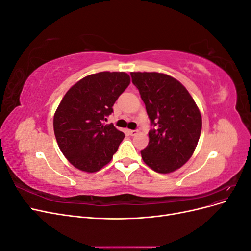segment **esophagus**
Segmentation results:
<instances>
[{
    "mask_svg": "<svg viewBox=\"0 0 251 251\" xmlns=\"http://www.w3.org/2000/svg\"><path fill=\"white\" fill-rule=\"evenodd\" d=\"M137 133H138L137 130H128V134H130L131 136H135Z\"/></svg>",
    "mask_w": 251,
    "mask_h": 251,
    "instance_id": "34e87169",
    "label": "esophagus"
}]
</instances>
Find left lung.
<instances>
[{
    "mask_svg": "<svg viewBox=\"0 0 251 251\" xmlns=\"http://www.w3.org/2000/svg\"><path fill=\"white\" fill-rule=\"evenodd\" d=\"M151 120L149 144L141 151L144 163L161 174L178 170L198 144L202 118L185 87L163 73L131 72Z\"/></svg>",
    "mask_w": 251,
    "mask_h": 251,
    "instance_id": "8db88e82",
    "label": "left lung"
}]
</instances>
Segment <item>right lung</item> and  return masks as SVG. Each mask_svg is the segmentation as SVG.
Wrapping results in <instances>:
<instances>
[{"label": "right lung", "mask_w": 251, "mask_h": 251, "mask_svg": "<svg viewBox=\"0 0 251 251\" xmlns=\"http://www.w3.org/2000/svg\"><path fill=\"white\" fill-rule=\"evenodd\" d=\"M130 81L125 72H100L83 77L65 94L53 127L60 151L76 169L100 171L117 151L125 134L104 121Z\"/></svg>", "instance_id": "add662e5"}]
</instances>
